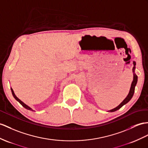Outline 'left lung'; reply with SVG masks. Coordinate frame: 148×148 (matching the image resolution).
<instances>
[{
    "label": "left lung",
    "instance_id": "obj_1",
    "mask_svg": "<svg viewBox=\"0 0 148 148\" xmlns=\"http://www.w3.org/2000/svg\"><path fill=\"white\" fill-rule=\"evenodd\" d=\"M133 64H134V67H133V68H132V71H133V73H134V74H133V75H134V77H133V81H132V84H131L130 90H129V92L128 93L127 96L126 97V98L117 107L114 108V109H112V110H109V112H115V111H116V110H119V109H121V108L122 106H123L124 105H125V104L127 103L128 102L130 101V100L132 99L133 95H134V90H135V86H136V85L137 84V82H138V76H137V75H136V73H135L136 62H133Z\"/></svg>",
    "mask_w": 148,
    "mask_h": 148
}]
</instances>
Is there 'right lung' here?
Instances as JSON below:
<instances>
[{
  "label": "right lung",
  "instance_id": "1",
  "mask_svg": "<svg viewBox=\"0 0 148 148\" xmlns=\"http://www.w3.org/2000/svg\"><path fill=\"white\" fill-rule=\"evenodd\" d=\"M11 91H12V95H13V97H14V98H15V99L16 100H17L18 102H19L21 105H22L24 108H26V109H27V110H32V111H34L33 110H32L31 107H29V106H27L26 104H25L24 102H23L22 101H21V100H20V99H19L17 98V97H16V95H15V93H14V91H13V90H12V88H11Z\"/></svg>",
  "mask_w": 148,
  "mask_h": 148
}]
</instances>
